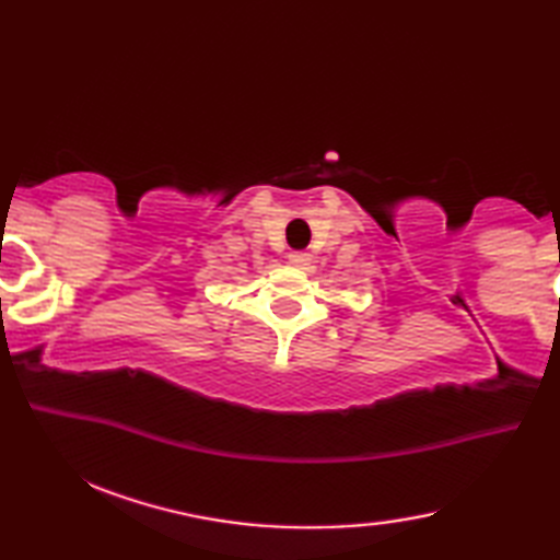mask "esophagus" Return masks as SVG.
Segmentation results:
<instances>
[{"label":"esophagus","mask_w":560,"mask_h":560,"mask_svg":"<svg viewBox=\"0 0 560 560\" xmlns=\"http://www.w3.org/2000/svg\"><path fill=\"white\" fill-rule=\"evenodd\" d=\"M289 261H291L293 267H299V269H311L313 255L311 253H303V249H295V253L289 255Z\"/></svg>","instance_id":"1"}]
</instances>
